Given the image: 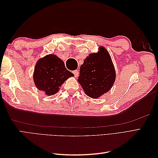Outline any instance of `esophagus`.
<instances>
[{
  "label": "esophagus",
  "mask_w": 158,
  "mask_h": 158,
  "mask_svg": "<svg viewBox=\"0 0 158 158\" xmlns=\"http://www.w3.org/2000/svg\"><path fill=\"white\" fill-rule=\"evenodd\" d=\"M73 73H74V74L75 77H78V75H79V73H78V71L77 70L73 71Z\"/></svg>",
  "instance_id": "1"
}]
</instances>
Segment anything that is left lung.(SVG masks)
Returning <instances> with one entry per match:
<instances>
[{
  "label": "left lung",
  "instance_id": "1",
  "mask_svg": "<svg viewBox=\"0 0 158 158\" xmlns=\"http://www.w3.org/2000/svg\"><path fill=\"white\" fill-rule=\"evenodd\" d=\"M116 79L111 57L103 46L89 54L80 66L78 82L88 96L97 99L108 92Z\"/></svg>",
  "mask_w": 158,
  "mask_h": 158
}]
</instances>
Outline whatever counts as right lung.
<instances>
[{"instance_id": "right-lung-1", "label": "right lung", "mask_w": 158, "mask_h": 158, "mask_svg": "<svg viewBox=\"0 0 158 158\" xmlns=\"http://www.w3.org/2000/svg\"><path fill=\"white\" fill-rule=\"evenodd\" d=\"M74 74L67 70L63 60L54 54L47 55L37 61L33 78L36 88L47 95L59 92L60 87Z\"/></svg>"}]
</instances>
